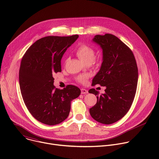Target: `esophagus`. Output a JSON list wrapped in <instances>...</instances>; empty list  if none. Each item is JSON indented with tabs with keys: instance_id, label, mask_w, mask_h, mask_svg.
Masks as SVG:
<instances>
[{
	"instance_id": "34e87169",
	"label": "esophagus",
	"mask_w": 159,
	"mask_h": 159,
	"mask_svg": "<svg viewBox=\"0 0 159 159\" xmlns=\"http://www.w3.org/2000/svg\"><path fill=\"white\" fill-rule=\"evenodd\" d=\"M88 93V90L85 89H81V94H85Z\"/></svg>"
}]
</instances>
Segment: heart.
<instances>
[{
    "label": "heart",
    "instance_id": "1",
    "mask_svg": "<svg viewBox=\"0 0 159 159\" xmlns=\"http://www.w3.org/2000/svg\"><path fill=\"white\" fill-rule=\"evenodd\" d=\"M77 57L85 64H91L95 58V51L94 48L87 44H81L76 50ZM88 78V75H81L77 77V80L84 83Z\"/></svg>",
    "mask_w": 159,
    "mask_h": 159
}]
</instances>
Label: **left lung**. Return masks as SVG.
Listing matches in <instances>:
<instances>
[{"instance_id": "8db88e82", "label": "left lung", "mask_w": 159, "mask_h": 159, "mask_svg": "<svg viewBox=\"0 0 159 159\" xmlns=\"http://www.w3.org/2000/svg\"><path fill=\"white\" fill-rule=\"evenodd\" d=\"M93 41L102 50V62L93 79V85L105 86V93L94 89L89 90L97 98V103L89 109L92 118L110 125L121 120L129 111L137 90L138 68L133 53L116 36L96 35Z\"/></svg>"}]
</instances>
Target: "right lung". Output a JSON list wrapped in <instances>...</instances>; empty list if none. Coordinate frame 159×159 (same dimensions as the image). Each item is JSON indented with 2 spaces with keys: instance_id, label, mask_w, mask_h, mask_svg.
I'll return each instance as SVG.
<instances>
[{
  "instance_id": "right-lung-1",
  "label": "right lung",
  "mask_w": 159,
  "mask_h": 159,
  "mask_svg": "<svg viewBox=\"0 0 159 159\" xmlns=\"http://www.w3.org/2000/svg\"><path fill=\"white\" fill-rule=\"evenodd\" d=\"M79 35L47 36L34 43L21 60L19 80L20 93L32 116L47 125H55L69 116L71 101L80 90L69 85L58 89L53 85L55 73L61 72V60Z\"/></svg>"
}]
</instances>
